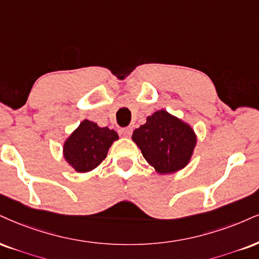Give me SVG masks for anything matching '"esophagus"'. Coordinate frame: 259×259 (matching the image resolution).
<instances>
[{
  "mask_svg": "<svg viewBox=\"0 0 259 259\" xmlns=\"http://www.w3.org/2000/svg\"><path fill=\"white\" fill-rule=\"evenodd\" d=\"M132 132H133L132 127H126V128L120 130V135L124 137V138H130V137L132 136Z\"/></svg>",
  "mask_w": 259,
  "mask_h": 259,
  "instance_id": "34e87169",
  "label": "esophagus"
}]
</instances>
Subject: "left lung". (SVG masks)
<instances>
[{
  "label": "left lung",
  "mask_w": 259,
  "mask_h": 259,
  "mask_svg": "<svg viewBox=\"0 0 259 259\" xmlns=\"http://www.w3.org/2000/svg\"><path fill=\"white\" fill-rule=\"evenodd\" d=\"M132 140L146 162L161 175L186 167L197 145L192 127L164 109L146 117V122L135 130Z\"/></svg>",
  "instance_id": "8db88e82"
}]
</instances>
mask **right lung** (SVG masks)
Segmentation results:
<instances>
[{"label": "right lung", "instance_id": "obj_1", "mask_svg": "<svg viewBox=\"0 0 259 259\" xmlns=\"http://www.w3.org/2000/svg\"><path fill=\"white\" fill-rule=\"evenodd\" d=\"M117 139L119 136L114 130L85 119L63 143V158L76 173H89L104 161Z\"/></svg>", "mask_w": 259, "mask_h": 259}]
</instances>
